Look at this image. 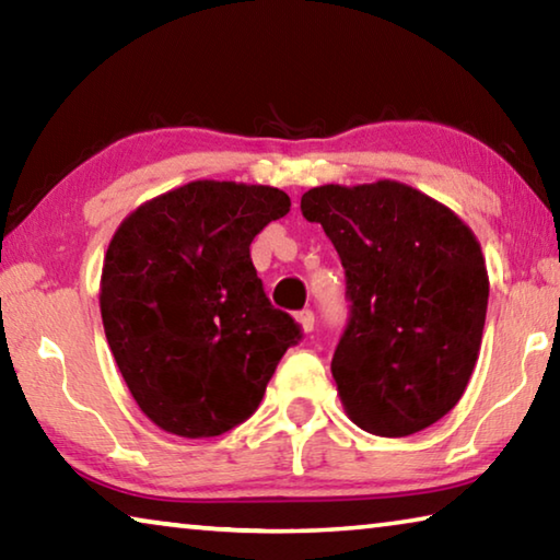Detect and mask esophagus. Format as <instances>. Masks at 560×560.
<instances>
[{
  "instance_id": "1",
  "label": "esophagus",
  "mask_w": 560,
  "mask_h": 560,
  "mask_svg": "<svg viewBox=\"0 0 560 560\" xmlns=\"http://www.w3.org/2000/svg\"><path fill=\"white\" fill-rule=\"evenodd\" d=\"M296 320H299L303 334H311V330H314V324H316V316H314V311H311V308H303L296 314Z\"/></svg>"
}]
</instances>
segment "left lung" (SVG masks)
I'll list each match as a JSON object with an SVG mask.
<instances>
[{
  "instance_id": "8db88e82",
  "label": "left lung",
  "mask_w": 560,
  "mask_h": 560,
  "mask_svg": "<svg viewBox=\"0 0 560 560\" xmlns=\"http://www.w3.org/2000/svg\"><path fill=\"white\" fill-rule=\"evenodd\" d=\"M301 212L324 226L346 269L350 320L330 373L350 420L377 438L442 420L481 348L489 277L477 236L395 179L314 187Z\"/></svg>"
}]
</instances>
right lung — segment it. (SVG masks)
<instances>
[{
  "mask_svg": "<svg viewBox=\"0 0 560 560\" xmlns=\"http://www.w3.org/2000/svg\"><path fill=\"white\" fill-rule=\"evenodd\" d=\"M291 210L269 185L195 179L130 212L101 273V318L132 400L200 440L257 410L301 328L273 308L249 244Z\"/></svg>",
  "mask_w": 560,
  "mask_h": 560,
  "instance_id": "add662e5",
  "label": "right lung"
}]
</instances>
